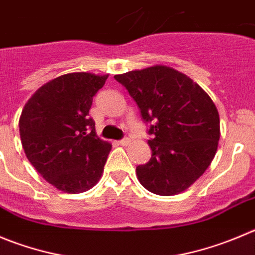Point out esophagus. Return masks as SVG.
<instances>
[{"instance_id":"esophagus-1","label":"esophagus","mask_w":255,"mask_h":255,"mask_svg":"<svg viewBox=\"0 0 255 255\" xmlns=\"http://www.w3.org/2000/svg\"><path fill=\"white\" fill-rule=\"evenodd\" d=\"M118 143H120L121 146H127V144L130 143V138L126 137V138H123V139H121V141H118Z\"/></svg>"}]
</instances>
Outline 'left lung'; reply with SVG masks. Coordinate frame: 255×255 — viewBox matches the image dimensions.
<instances>
[{
  "instance_id": "8db88e82",
  "label": "left lung",
  "mask_w": 255,
  "mask_h": 255,
  "mask_svg": "<svg viewBox=\"0 0 255 255\" xmlns=\"http://www.w3.org/2000/svg\"><path fill=\"white\" fill-rule=\"evenodd\" d=\"M149 123L152 156L135 168L144 189L171 196L191 186L213 161L220 138L215 104L199 84L172 68L116 75Z\"/></svg>"
}]
</instances>
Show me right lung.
Wrapping results in <instances>:
<instances>
[{"mask_svg": "<svg viewBox=\"0 0 255 255\" xmlns=\"http://www.w3.org/2000/svg\"><path fill=\"white\" fill-rule=\"evenodd\" d=\"M108 75L70 73L42 85L22 109L20 137L27 160L49 184L69 194L84 192L101 178L109 142L89 117Z\"/></svg>", "mask_w": 255, "mask_h": 255, "instance_id": "1", "label": "right lung"}]
</instances>
